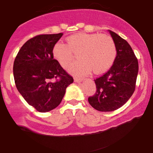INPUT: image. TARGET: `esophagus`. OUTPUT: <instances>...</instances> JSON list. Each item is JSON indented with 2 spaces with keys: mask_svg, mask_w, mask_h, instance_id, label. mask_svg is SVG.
Instances as JSON below:
<instances>
[{
  "mask_svg": "<svg viewBox=\"0 0 153 153\" xmlns=\"http://www.w3.org/2000/svg\"><path fill=\"white\" fill-rule=\"evenodd\" d=\"M84 79L83 78H74V81L75 82H80L82 81H83Z\"/></svg>",
  "mask_w": 153,
  "mask_h": 153,
  "instance_id": "obj_1",
  "label": "esophagus"
}]
</instances>
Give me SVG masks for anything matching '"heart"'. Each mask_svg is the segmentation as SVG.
Returning a JSON list of instances; mask_svg holds the SVG:
<instances>
[{
  "mask_svg": "<svg viewBox=\"0 0 153 153\" xmlns=\"http://www.w3.org/2000/svg\"><path fill=\"white\" fill-rule=\"evenodd\" d=\"M68 45L57 42L53 48L54 57L63 68H67L78 53V59L68 68L75 75H86L92 71L103 73L112 66L117 57L114 42L109 36L98 33H79L68 36Z\"/></svg>",
  "mask_w": 153,
  "mask_h": 153,
  "instance_id": "b5f03b06",
  "label": "heart"
}]
</instances>
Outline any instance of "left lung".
I'll use <instances>...</instances> for the list:
<instances>
[{"label":"left lung","instance_id":"obj_1","mask_svg":"<svg viewBox=\"0 0 153 153\" xmlns=\"http://www.w3.org/2000/svg\"><path fill=\"white\" fill-rule=\"evenodd\" d=\"M117 48L113 65L102 76L94 80L96 92L88 98L91 106L99 111H113L130 99L135 89L138 61L126 40L108 30Z\"/></svg>","mask_w":153,"mask_h":153}]
</instances>
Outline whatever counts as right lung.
I'll list each match as a JSON object with an SVG mask.
<instances>
[{
	"instance_id": "add662e5",
	"label": "right lung",
	"mask_w": 153,
	"mask_h": 153,
	"mask_svg": "<svg viewBox=\"0 0 153 153\" xmlns=\"http://www.w3.org/2000/svg\"><path fill=\"white\" fill-rule=\"evenodd\" d=\"M62 33L30 39L17 54L13 77L20 94L30 106L45 113L58 106L73 78L54 59L53 48Z\"/></svg>"
}]
</instances>
